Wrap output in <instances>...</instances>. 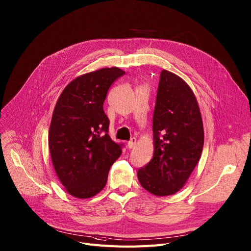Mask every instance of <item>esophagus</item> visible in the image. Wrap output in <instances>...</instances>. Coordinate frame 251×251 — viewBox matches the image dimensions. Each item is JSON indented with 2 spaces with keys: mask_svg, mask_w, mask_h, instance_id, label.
Returning <instances> with one entry per match:
<instances>
[{
  "mask_svg": "<svg viewBox=\"0 0 251 251\" xmlns=\"http://www.w3.org/2000/svg\"><path fill=\"white\" fill-rule=\"evenodd\" d=\"M135 144H136V138H131V140L127 143V146L129 149H131L135 146Z\"/></svg>",
  "mask_w": 251,
  "mask_h": 251,
  "instance_id": "34e87169",
  "label": "esophagus"
}]
</instances>
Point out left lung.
Listing matches in <instances>:
<instances>
[{"mask_svg": "<svg viewBox=\"0 0 251 251\" xmlns=\"http://www.w3.org/2000/svg\"><path fill=\"white\" fill-rule=\"evenodd\" d=\"M152 131L153 156L137 176L150 194L172 196L185 187L201 157L204 127L193 90L165 70L160 74Z\"/></svg>", "mask_w": 251, "mask_h": 251, "instance_id": "obj_1", "label": "left lung"}]
</instances>
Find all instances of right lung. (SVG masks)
Segmentation results:
<instances>
[{"label": "right lung", "mask_w": 251, "mask_h": 251, "mask_svg": "<svg viewBox=\"0 0 251 251\" xmlns=\"http://www.w3.org/2000/svg\"><path fill=\"white\" fill-rule=\"evenodd\" d=\"M125 74L105 68L73 79L60 94L48 133L50 156L64 190L77 199L101 192L121 145L108 134L103 105L112 83Z\"/></svg>", "instance_id": "1"}]
</instances>
